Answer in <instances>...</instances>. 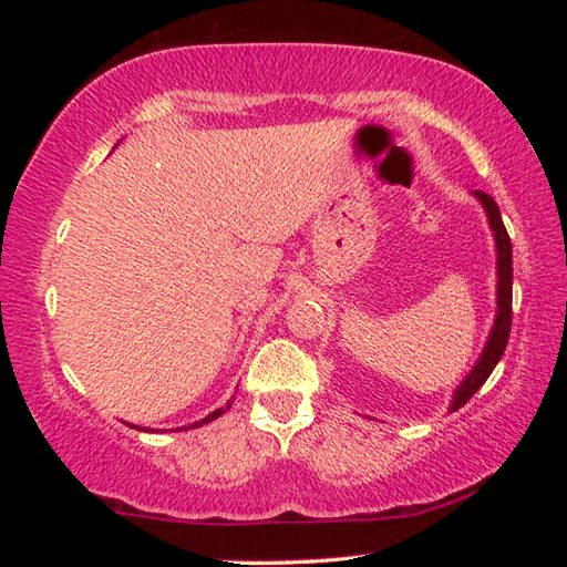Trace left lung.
<instances>
[{
  "instance_id": "1",
  "label": "left lung",
  "mask_w": 567,
  "mask_h": 567,
  "mask_svg": "<svg viewBox=\"0 0 567 567\" xmlns=\"http://www.w3.org/2000/svg\"><path fill=\"white\" fill-rule=\"evenodd\" d=\"M475 195L485 207L487 219H491V227L495 233V243H497V318H495V328L491 332V340H487V344H485L483 358L477 360L473 372H470L463 385H460L455 392L453 410L463 408L465 402L485 385V380L491 378V372L495 370V364L501 362L503 352L507 348V338H511V324H513V245H511V237H507V229L503 225L501 209H497L495 199L480 189L475 192Z\"/></svg>"
}]
</instances>
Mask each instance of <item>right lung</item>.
Listing matches in <instances>:
<instances>
[{"label":"right lung","instance_id":"1","mask_svg":"<svg viewBox=\"0 0 567 567\" xmlns=\"http://www.w3.org/2000/svg\"><path fill=\"white\" fill-rule=\"evenodd\" d=\"M229 405H233V402H227V408ZM223 412H225V408H219V410H215V412H209V415L205 417V420H199V422H195V425H192V427H197V425H205V422H209V420H215V417H219V415H223Z\"/></svg>","mask_w":567,"mask_h":567}]
</instances>
